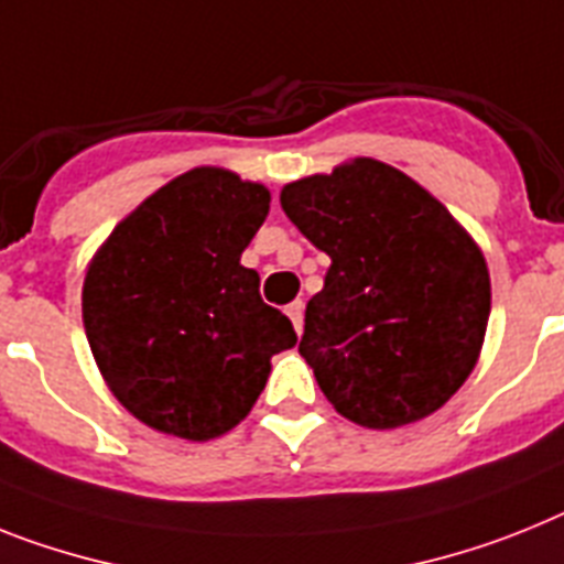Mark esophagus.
I'll list each match as a JSON object with an SVG mask.
<instances>
[{"label":"esophagus","instance_id":"obj_1","mask_svg":"<svg viewBox=\"0 0 564 564\" xmlns=\"http://www.w3.org/2000/svg\"><path fill=\"white\" fill-rule=\"evenodd\" d=\"M286 315H290L295 333L301 335V329H304V301H292V304L286 306Z\"/></svg>","mask_w":564,"mask_h":564}]
</instances>
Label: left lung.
Returning a JSON list of instances; mask_svg holds the SVG:
<instances>
[{"label": "left lung", "instance_id": "8db88e82", "mask_svg": "<svg viewBox=\"0 0 564 564\" xmlns=\"http://www.w3.org/2000/svg\"><path fill=\"white\" fill-rule=\"evenodd\" d=\"M281 206L333 260L297 344L326 401L370 430L435 413L485 340L490 274L479 246L427 188L372 158L295 180Z\"/></svg>", "mask_w": 564, "mask_h": 564}]
</instances>
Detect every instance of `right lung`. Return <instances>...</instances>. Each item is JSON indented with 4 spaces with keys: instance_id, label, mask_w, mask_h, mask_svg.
Returning a JSON list of instances; mask_svg holds the SVG:
<instances>
[{
    "instance_id": "1",
    "label": "right lung",
    "mask_w": 564,
    "mask_h": 564,
    "mask_svg": "<svg viewBox=\"0 0 564 564\" xmlns=\"http://www.w3.org/2000/svg\"><path fill=\"white\" fill-rule=\"evenodd\" d=\"M269 192L200 165L145 197L94 254L83 324L106 384L160 433L209 442L249 415L292 321L263 304L240 254Z\"/></svg>"
}]
</instances>
